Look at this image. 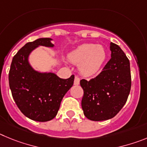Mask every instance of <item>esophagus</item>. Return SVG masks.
Instances as JSON below:
<instances>
[{"mask_svg": "<svg viewBox=\"0 0 147 147\" xmlns=\"http://www.w3.org/2000/svg\"><path fill=\"white\" fill-rule=\"evenodd\" d=\"M80 79L78 76H75V79H74V85H80Z\"/></svg>", "mask_w": 147, "mask_h": 147, "instance_id": "1", "label": "esophagus"}]
</instances>
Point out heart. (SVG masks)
Masks as SVG:
<instances>
[{"label": "heart", "instance_id": "heart-1", "mask_svg": "<svg viewBox=\"0 0 147 147\" xmlns=\"http://www.w3.org/2000/svg\"><path fill=\"white\" fill-rule=\"evenodd\" d=\"M107 57L105 48L101 45L86 43L78 46L68 54L70 62L78 65L80 74L85 76L96 74Z\"/></svg>", "mask_w": 147, "mask_h": 147}]
</instances>
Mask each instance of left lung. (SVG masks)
Instances as JSON below:
<instances>
[{
    "label": "left lung",
    "mask_w": 147,
    "mask_h": 147,
    "mask_svg": "<svg viewBox=\"0 0 147 147\" xmlns=\"http://www.w3.org/2000/svg\"><path fill=\"white\" fill-rule=\"evenodd\" d=\"M111 59L96 77L82 80L84 115L95 121L112 119L127 102L131 88L129 61L119 45L110 42Z\"/></svg>",
    "instance_id": "1"
}]
</instances>
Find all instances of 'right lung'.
Listing matches in <instances>:
<instances>
[{"label":"right lung","instance_id":"right-lung-1","mask_svg":"<svg viewBox=\"0 0 147 147\" xmlns=\"http://www.w3.org/2000/svg\"><path fill=\"white\" fill-rule=\"evenodd\" d=\"M52 39L40 38L26 44L14 56L9 73L12 97L27 118L45 122L55 117L62 98L74 85V76L61 79L51 72H40L30 65V54L39 46L53 48Z\"/></svg>","mask_w":147,"mask_h":147}]
</instances>
